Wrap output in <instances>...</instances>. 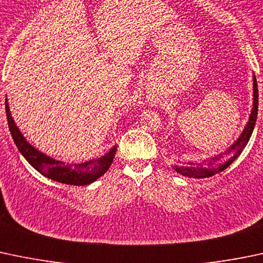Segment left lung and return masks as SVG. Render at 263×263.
Returning <instances> with one entry per match:
<instances>
[{"mask_svg": "<svg viewBox=\"0 0 263 263\" xmlns=\"http://www.w3.org/2000/svg\"><path fill=\"white\" fill-rule=\"evenodd\" d=\"M253 106L251 110V115L248 118L247 124H246L245 129L240 133L239 137L234 143L231 144V147L227 148L226 151L221 153L215 154V156L209 157L208 159H204L200 163H194V162H187V164H182L178 166L175 164L173 170L178 172L180 175L186 176L190 178H206L212 177V176L216 175V173L224 171L228 168L229 166L239 157L242 151L250 142V138L252 135L254 125H256L257 120V111H258V88H257V80L256 76L253 74Z\"/></svg>", "mask_w": 263, "mask_h": 263, "instance_id": "8db88e82", "label": "left lung"}]
</instances>
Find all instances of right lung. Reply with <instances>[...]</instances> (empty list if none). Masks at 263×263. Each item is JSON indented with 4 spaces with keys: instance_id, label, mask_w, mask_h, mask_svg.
I'll return each instance as SVG.
<instances>
[{
    "instance_id": "add662e5",
    "label": "right lung",
    "mask_w": 263,
    "mask_h": 263,
    "mask_svg": "<svg viewBox=\"0 0 263 263\" xmlns=\"http://www.w3.org/2000/svg\"><path fill=\"white\" fill-rule=\"evenodd\" d=\"M6 116L7 123H9V129L12 135V139L15 142L16 147L23 154L24 158L36 170L37 172L42 173L47 178L57 181V182L66 183V185L73 186H85L95 182L97 178L101 177L107 170L111 166L114 157L116 153V145L107 152L104 156L99 157L96 159H90L83 163L76 164H66L59 159L51 158L45 153L32 147L30 143L25 139L23 133L16 125L12 115H11L9 101L6 99Z\"/></svg>"
}]
</instances>
